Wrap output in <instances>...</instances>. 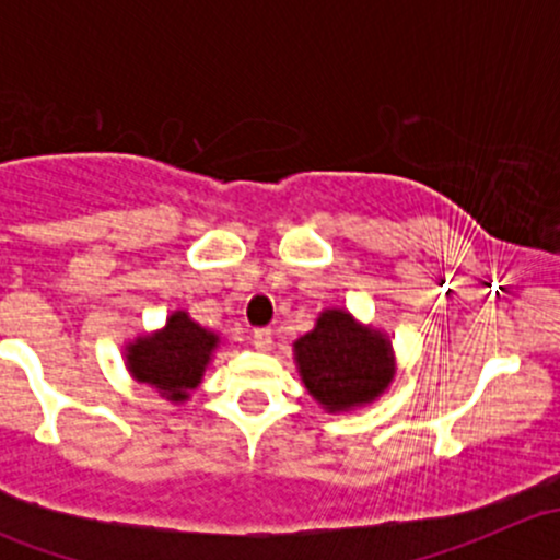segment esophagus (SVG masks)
I'll return each instance as SVG.
<instances>
[{
  "label": "esophagus",
  "mask_w": 560,
  "mask_h": 560,
  "mask_svg": "<svg viewBox=\"0 0 560 560\" xmlns=\"http://www.w3.org/2000/svg\"><path fill=\"white\" fill-rule=\"evenodd\" d=\"M252 343L254 349H259V352H268L270 343H273V332H270L268 327H259V330L252 332Z\"/></svg>",
  "instance_id": "obj_1"
}]
</instances>
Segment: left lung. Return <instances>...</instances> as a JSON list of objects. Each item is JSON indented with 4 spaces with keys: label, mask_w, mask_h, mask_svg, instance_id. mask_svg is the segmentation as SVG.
<instances>
[{
    "label": "left lung",
    "mask_w": 560,
    "mask_h": 560,
    "mask_svg": "<svg viewBox=\"0 0 560 560\" xmlns=\"http://www.w3.org/2000/svg\"><path fill=\"white\" fill-rule=\"evenodd\" d=\"M292 352L301 382L327 415L374 404L395 380L387 332L363 325L347 308H325Z\"/></svg>",
    "instance_id": "obj_1"
}]
</instances>
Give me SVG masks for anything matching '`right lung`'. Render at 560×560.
<instances>
[{"mask_svg":"<svg viewBox=\"0 0 560 560\" xmlns=\"http://www.w3.org/2000/svg\"><path fill=\"white\" fill-rule=\"evenodd\" d=\"M219 343L222 336L191 319L189 312H173L165 327L124 347V365L135 382L154 387L171 404H184L202 382Z\"/></svg>","mask_w":560,"mask_h":560,"instance_id":"right-lung-1","label":"right lung"}]
</instances>
